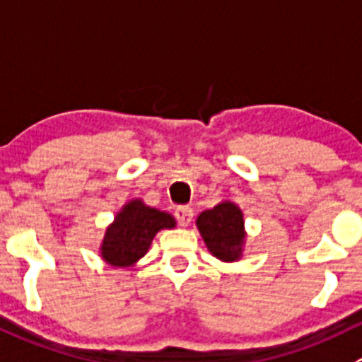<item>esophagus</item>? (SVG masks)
Segmentation results:
<instances>
[{
  "mask_svg": "<svg viewBox=\"0 0 362 362\" xmlns=\"http://www.w3.org/2000/svg\"><path fill=\"white\" fill-rule=\"evenodd\" d=\"M175 216H177V221L180 223V226H189L194 214H192L191 206H178V209L175 210Z\"/></svg>",
  "mask_w": 362,
  "mask_h": 362,
  "instance_id": "obj_1",
  "label": "esophagus"
}]
</instances>
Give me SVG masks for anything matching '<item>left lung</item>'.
Segmentation results:
<instances>
[{
    "mask_svg": "<svg viewBox=\"0 0 362 362\" xmlns=\"http://www.w3.org/2000/svg\"><path fill=\"white\" fill-rule=\"evenodd\" d=\"M244 223V212L231 199H223L196 217V228L209 252L224 263L238 262L244 256L247 240Z\"/></svg>",
    "mask_w": 362,
    "mask_h": 362,
    "instance_id": "1",
    "label": "left lung"
}]
</instances>
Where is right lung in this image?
Masks as SVG:
<instances>
[{"instance_id":"add662e5","label":"right lung","mask_w":362,"mask_h":362,"mask_svg":"<svg viewBox=\"0 0 362 362\" xmlns=\"http://www.w3.org/2000/svg\"><path fill=\"white\" fill-rule=\"evenodd\" d=\"M177 219L170 212L148 206L141 198L125 203L106 228L99 255L115 269H134L148 252L160 230H173Z\"/></svg>"}]
</instances>
